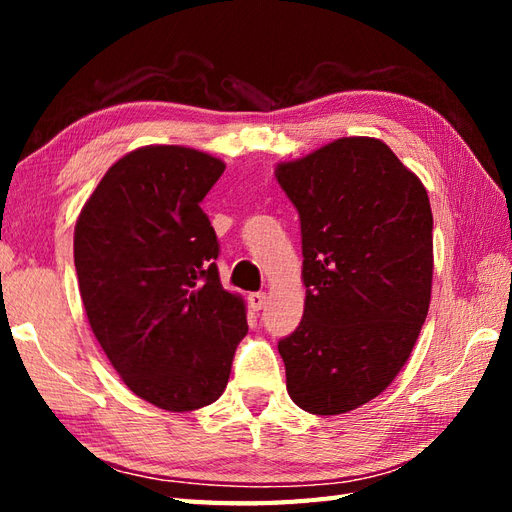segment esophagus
<instances>
[{"label":"esophagus","instance_id":"1","mask_svg":"<svg viewBox=\"0 0 512 512\" xmlns=\"http://www.w3.org/2000/svg\"><path fill=\"white\" fill-rule=\"evenodd\" d=\"M266 301H268V295H266V292H250V295H248L250 308L257 310V312L266 306Z\"/></svg>","mask_w":512,"mask_h":512}]
</instances>
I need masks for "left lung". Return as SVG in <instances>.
Returning <instances> with one entry per match:
<instances>
[{"mask_svg":"<svg viewBox=\"0 0 512 512\" xmlns=\"http://www.w3.org/2000/svg\"><path fill=\"white\" fill-rule=\"evenodd\" d=\"M301 220L306 306L279 341L297 407L336 416L391 385L418 341L433 279V215L416 173L383 140L339 138L279 162Z\"/></svg>","mask_w":512,"mask_h":512,"instance_id":"8db88e82","label":"left lung"}]
</instances>
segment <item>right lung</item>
<instances>
[{"mask_svg": "<svg viewBox=\"0 0 512 512\" xmlns=\"http://www.w3.org/2000/svg\"><path fill=\"white\" fill-rule=\"evenodd\" d=\"M224 169L191 147L134 149L107 169L74 226L96 341L138 398L176 413L222 396L248 332L244 299L220 284V246L200 206Z\"/></svg>", "mask_w": 512, "mask_h": 512, "instance_id": "add662e5", "label": "right lung"}]
</instances>
